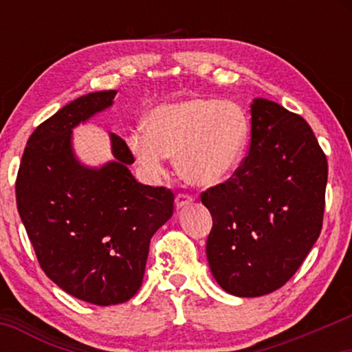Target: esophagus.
Returning <instances> with one entry per match:
<instances>
[{
	"label": "esophagus",
	"mask_w": 352,
	"mask_h": 352,
	"mask_svg": "<svg viewBox=\"0 0 352 352\" xmlns=\"http://www.w3.org/2000/svg\"><path fill=\"white\" fill-rule=\"evenodd\" d=\"M192 201H194V199H192V195H189V194H177L175 204H176V208H184V206L190 205Z\"/></svg>",
	"instance_id": "obj_1"
}]
</instances>
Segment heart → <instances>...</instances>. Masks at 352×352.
<instances>
[{
  "label": "heart",
  "instance_id": "b5f03b06",
  "mask_svg": "<svg viewBox=\"0 0 352 352\" xmlns=\"http://www.w3.org/2000/svg\"><path fill=\"white\" fill-rule=\"evenodd\" d=\"M250 142V120L232 100L192 98L157 107L146 129L129 134L128 146L147 177L163 173L176 157L181 176L194 186H214L242 165Z\"/></svg>",
  "mask_w": 352,
  "mask_h": 352
}]
</instances>
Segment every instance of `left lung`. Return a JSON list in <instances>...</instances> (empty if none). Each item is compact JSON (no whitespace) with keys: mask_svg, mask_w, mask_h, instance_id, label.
I'll list each match as a JSON object with an SVG mask.
<instances>
[{"mask_svg":"<svg viewBox=\"0 0 352 352\" xmlns=\"http://www.w3.org/2000/svg\"><path fill=\"white\" fill-rule=\"evenodd\" d=\"M327 175L306 120L254 99L242 165L200 195L213 218L206 258L223 290L254 298L290 280L320 235Z\"/></svg>","mask_w":352,"mask_h":352,"instance_id":"left-lung-1","label":"left lung"}]
</instances>
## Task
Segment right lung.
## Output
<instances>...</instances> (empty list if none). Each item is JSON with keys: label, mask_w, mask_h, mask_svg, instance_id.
Returning <instances> with one entry per match:
<instances>
[{"label": "right lung", "mask_w": 352, "mask_h": 352, "mask_svg": "<svg viewBox=\"0 0 352 352\" xmlns=\"http://www.w3.org/2000/svg\"><path fill=\"white\" fill-rule=\"evenodd\" d=\"M117 91L72 100L28 139L16 200L38 263L69 295L91 305L128 301L141 288L152 235L171 218L175 194L144 186L126 142L110 134L115 160L88 168L72 151V128L110 107Z\"/></svg>", "instance_id": "obj_1"}]
</instances>
